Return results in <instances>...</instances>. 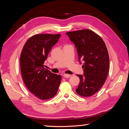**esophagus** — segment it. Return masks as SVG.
I'll return each mask as SVG.
<instances>
[{"label": "esophagus", "instance_id": "34e87169", "mask_svg": "<svg viewBox=\"0 0 129 129\" xmlns=\"http://www.w3.org/2000/svg\"><path fill=\"white\" fill-rule=\"evenodd\" d=\"M63 76L65 78H69L71 76V75H70V74H64L63 75Z\"/></svg>", "mask_w": 129, "mask_h": 129}]
</instances>
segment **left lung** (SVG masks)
Here are the masks:
<instances>
[{"label": "left lung", "instance_id": "1", "mask_svg": "<svg viewBox=\"0 0 129 129\" xmlns=\"http://www.w3.org/2000/svg\"><path fill=\"white\" fill-rule=\"evenodd\" d=\"M66 34L75 45L79 61L84 62V75H77L80 81L76 91L81 96H91L102 88L108 75L109 57L106 45L98 34L88 29Z\"/></svg>", "mask_w": 129, "mask_h": 129}]
</instances>
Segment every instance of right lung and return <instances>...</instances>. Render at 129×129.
Segmentation results:
<instances>
[{
	"label": "right lung",
	"instance_id": "1",
	"mask_svg": "<svg viewBox=\"0 0 129 129\" xmlns=\"http://www.w3.org/2000/svg\"><path fill=\"white\" fill-rule=\"evenodd\" d=\"M60 34H39L26 41L20 58L21 73L30 92L42 100L51 99L57 92L61 76L44 68V63Z\"/></svg>",
	"mask_w": 129,
	"mask_h": 129
}]
</instances>
